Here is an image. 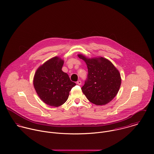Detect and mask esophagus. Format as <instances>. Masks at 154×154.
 <instances>
[{"instance_id":"1","label":"esophagus","mask_w":154,"mask_h":154,"mask_svg":"<svg viewBox=\"0 0 154 154\" xmlns=\"http://www.w3.org/2000/svg\"><path fill=\"white\" fill-rule=\"evenodd\" d=\"M76 84H78V85H81V84H82V82H81V81H77V82H76Z\"/></svg>"}]
</instances>
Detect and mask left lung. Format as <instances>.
Here are the masks:
<instances>
[{"label": "left lung", "instance_id": "obj_1", "mask_svg": "<svg viewBox=\"0 0 154 154\" xmlns=\"http://www.w3.org/2000/svg\"><path fill=\"white\" fill-rule=\"evenodd\" d=\"M78 57L88 67L87 79L81 89L88 100L97 106L105 105L117 94L121 85L119 70L107 59L102 57L89 59L82 54Z\"/></svg>", "mask_w": 154, "mask_h": 154}]
</instances>
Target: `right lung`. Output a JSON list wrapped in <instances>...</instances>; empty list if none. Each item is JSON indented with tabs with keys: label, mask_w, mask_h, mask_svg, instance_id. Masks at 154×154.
<instances>
[{
	"label": "right lung",
	"mask_w": 154,
	"mask_h": 154,
	"mask_svg": "<svg viewBox=\"0 0 154 154\" xmlns=\"http://www.w3.org/2000/svg\"><path fill=\"white\" fill-rule=\"evenodd\" d=\"M64 61L54 57L40 66L34 75L33 84L37 94L46 104L59 107L68 98L71 89L76 84L62 70Z\"/></svg>",
	"instance_id": "obj_1"
}]
</instances>
